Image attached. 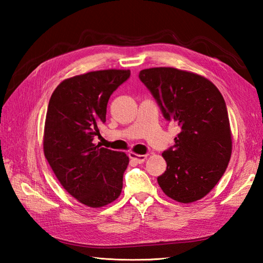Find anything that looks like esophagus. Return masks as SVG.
Masks as SVG:
<instances>
[{"mask_svg":"<svg viewBox=\"0 0 263 263\" xmlns=\"http://www.w3.org/2000/svg\"><path fill=\"white\" fill-rule=\"evenodd\" d=\"M128 157H130L132 160H135L138 164H142L144 160L147 158V155H138L135 153H130L128 154Z\"/></svg>","mask_w":263,"mask_h":263,"instance_id":"1","label":"esophagus"}]
</instances>
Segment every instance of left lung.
<instances>
[{
	"label": "left lung",
	"instance_id": "obj_1",
	"mask_svg": "<svg viewBox=\"0 0 263 263\" xmlns=\"http://www.w3.org/2000/svg\"><path fill=\"white\" fill-rule=\"evenodd\" d=\"M140 80L157 100L166 120L182 131L163 153L167 168L158 176L167 197L192 203L205 197L230 163L233 142L225 100L206 78L168 66L141 70Z\"/></svg>",
	"mask_w": 263,
	"mask_h": 263
}]
</instances>
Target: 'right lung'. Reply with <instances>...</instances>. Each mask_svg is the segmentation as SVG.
I'll return each instance as SVG.
<instances>
[{"mask_svg":"<svg viewBox=\"0 0 263 263\" xmlns=\"http://www.w3.org/2000/svg\"><path fill=\"white\" fill-rule=\"evenodd\" d=\"M130 70H99L63 80L48 103L44 155L61 185L80 203L102 208L120 197L128 157L92 142L110 95Z\"/></svg>","mask_w":263,"mask_h":263,"instance_id":"obj_1","label":"right lung"}]
</instances>
